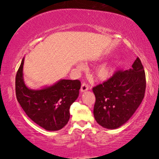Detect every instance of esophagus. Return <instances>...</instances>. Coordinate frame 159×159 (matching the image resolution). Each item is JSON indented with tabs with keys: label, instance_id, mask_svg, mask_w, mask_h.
<instances>
[{
	"label": "esophagus",
	"instance_id": "obj_1",
	"mask_svg": "<svg viewBox=\"0 0 159 159\" xmlns=\"http://www.w3.org/2000/svg\"><path fill=\"white\" fill-rule=\"evenodd\" d=\"M88 89H89V85H88L87 83H83L81 85V88H80V91H81V92H85V91L88 90Z\"/></svg>",
	"mask_w": 159,
	"mask_h": 159
}]
</instances>
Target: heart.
<instances>
[{
    "mask_svg": "<svg viewBox=\"0 0 159 159\" xmlns=\"http://www.w3.org/2000/svg\"><path fill=\"white\" fill-rule=\"evenodd\" d=\"M115 68L114 66L109 64H104L97 70L96 76L100 80H107L114 73Z\"/></svg>",
    "mask_w": 159,
    "mask_h": 159,
    "instance_id": "obj_1",
    "label": "heart"
}]
</instances>
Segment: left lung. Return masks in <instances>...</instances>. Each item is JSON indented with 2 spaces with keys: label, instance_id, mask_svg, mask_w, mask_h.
I'll return each instance as SVG.
<instances>
[{
  "label": "left lung",
  "instance_id": "8db88e82",
  "mask_svg": "<svg viewBox=\"0 0 159 159\" xmlns=\"http://www.w3.org/2000/svg\"><path fill=\"white\" fill-rule=\"evenodd\" d=\"M146 90V76L139 57L132 69L118 70L102 84L93 88L95 96L94 116L107 129L123 125L140 105Z\"/></svg>",
  "mask_w": 159,
  "mask_h": 159
}]
</instances>
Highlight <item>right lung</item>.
I'll return each instance as SVG.
<instances>
[{
	"label": "right lung",
	"mask_w": 159,
	"mask_h": 159,
	"mask_svg": "<svg viewBox=\"0 0 159 159\" xmlns=\"http://www.w3.org/2000/svg\"><path fill=\"white\" fill-rule=\"evenodd\" d=\"M24 58L16 74V97L26 115L39 125L49 131L59 130L66 125L69 109L78 98L79 80L62 79L41 90H31L23 80Z\"/></svg>",
	"instance_id": "add662e5"
}]
</instances>
